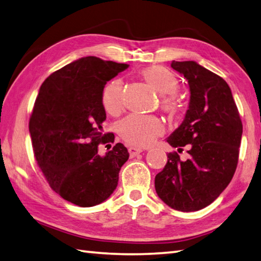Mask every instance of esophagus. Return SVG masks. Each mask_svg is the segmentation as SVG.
<instances>
[{
  "mask_svg": "<svg viewBox=\"0 0 261 261\" xmlns=\"http://www.w3.org/2000/svg\"><path fill=\"white\" fill-rule=\"evenodd\" d=\"M143 152L142 148H138V147H129L128 148V153L130 155V158H134L137 154H140Z\"/></svg>",
  "mask_w": 261,
  "mask_h": 261,
  "instance_id": "esophagus-1",
  "label": "esophagus"
}]
</instances>
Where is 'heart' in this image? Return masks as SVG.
Returning <instances> with one entry per match:
<instances>
[{
    "label": "heart",
    "mask_w": 261,
    "mask_h": 261,
    "mask_svg": "<svg viewBox=\"0 0 261 261\" xmlns=\"http://www.w3.org/2000/svg\"><path fill=\"white\" fill-rule=\"evenodd\" d=\"M143 77L154 87L162 97V107L165 112L174 115L179 111V101L176 96L178 79L169 68L152 66L144 69ZM101 102L105 111L113 116L121 113L124 108V84L120 79L109 83L102 91ZM162 121L152 116L130 115L118 125V133L124 141L135 146H146L158 136L163 134Z\"/></svg>",
    "instance_id": "obj_1"
}]
</instances>
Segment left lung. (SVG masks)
Instances as JSON below:
<instances>
[{
    "instance_id": "left-lung-1",
    "label": "left lung",
    "mask_w": 261,
    "mask_h": 261,
    "mask_svg": "<svg viewBox=\"0 0 261 261\" xmlns=\"http://www.w3.org/2000/svg\"><path fill=\"white\" fill-rule=\"evenodd\" d=\"M171 67L188 80L191 97L183 123L167 143L173 147L189 144V159L181 161L176 152L167 154L166 165L155 176V190L172 209L198 211L211 204L232 179L242 123L221 77L194 61H172Z\"/></svg>"
}]
</instances>
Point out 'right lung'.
Wrapping results in <instances>:
<instances>
[{"instance_id": "obj_1", "label": "right lung", "mask_w": 261, "mask_h": 261, "mask_svg": "<svg viewBox=\"0 0 261 261\" xmlns=\"http://www.w3.org/2000/svg\"><path fill=\"white\" fill-rule=\"evenodd\" d=\"M127 67L85 57L51 73L40 87L29 121L34 156L51 189L76 205L108 199L128 160L120 143L105 155L98 152L99 144L115 138L113 133L102 134L103 87Z\"/></svg>"}]
</instances>
